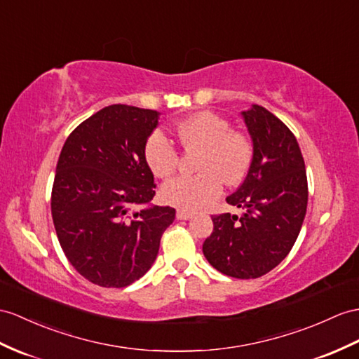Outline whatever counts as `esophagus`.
Returning <instances> with one entry per match:
<instances>
[{"label":"esophagus","instance_id":"34e87169","mask_svg":"<svg viewBox=\"0 0 359 359\" xmlns=\"http://www.w3.org/2000/svg\"><path fill=\"white\" fill-rule=\"evenodd\" d=\"M191 216H194V213L186 212V210H178V212H177V217L181 221H187V219H190Z\"/></svg>","mask_w":359,"mask_h":359}]
</instances>
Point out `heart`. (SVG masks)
I'll list each match as a JSON object with an SVG mask.
<instances>
[{"mask_svg": "<svg viewBox=\"0 0 359 359\" xmlns=\"http://www.w3.org/2000/svg\"><path fill=\"white\" fill-rule=\"evenodd\" d=\"M173 133L187 151H199V173L181 175L165 182L161 196L168 204L194 212L217 199L222 182L234 187L245 178L252 160V143L245 133L230 129L229 120L215 112H198ZM144 158L155 177L165 178L178 168L180 155L169 138L154 133L146 142Z\"/></svg>", "mask_w": 359, "mask_h": 359, "instance_id": "obj_1", "label": "heart"}]
</instances>
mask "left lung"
Masks as SVG:
<instances>
[{
  "mask_svg": "<svg viewBox=\"0 0 359 359\" xmlns=\"http://www.w3.org/2000/svg\"><path fill=\"white\" fill-rule=\"evenodd\" d=\"M242 116L252 138V160L226 203L243 208V215H213V233L203 251L219 273L257 278L294 247L308 207V178L297 138L280 118L259 104Z\"/></svg>",
  "mask_w": 359,
  "mask_h": 359,
  "instance_id": "left-lung-1",
  "label": "left lung"
}]
</instances>
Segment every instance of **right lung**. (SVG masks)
I'll use <instances>...</instances> for the list:
<instances>
[{"label":"right lung","instance_id":"1","mask_svg":"<svg viewBox=\"0 0 359 359\" xmlns=\"http://www.w3.org/2000/svg\"><path fill=\"white\" fill-rule=\"evenodd\" d=\"M158 112L111 104L82 121L60 151L51 216L69 264L86 280L125 287L156 259L175 208L135 212L155 195L144 146Z\"/></svg>","mask_w":359,"mask_h":359}]
</instances>
